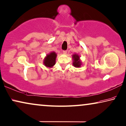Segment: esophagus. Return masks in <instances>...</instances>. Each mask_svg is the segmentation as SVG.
Segmentation results:
<instances>
[{
  "instance_id": "1",
  "label": "esophagus",
  "mask_w": 126,
  "mask_h": 126,
  "mask_svg": "<svg viewBox=\"0 0 126 126\" xmlns=\"http://www.w3.org/2000/svg\"><path fill=\"white\" fill-rule=\"evenodd\" d=\"M67 53V50H63V54H66Z\"/></svg>"
}]
</instances>
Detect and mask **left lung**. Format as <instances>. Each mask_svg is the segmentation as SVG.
I'll return each mask as SVG.
<instances>
[{"label":"left lung","mask_w":126,"mask_h":126,"mask_svg":"<svg viewBox=\"0 0 126 126\" xmlns=\"http://www.w3.org/2000/svg\"><path fill=\"white\" fill-rule=\"evenodd\" d=\"M73 65L76 67H80L82 65V62L80 60V56L78 54H74L72 55Z\"/></svg>","instance_id":"8db88e82"}]
</instances>
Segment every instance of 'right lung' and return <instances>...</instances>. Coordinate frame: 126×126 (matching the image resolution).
Here are the masks:
<instances>
[{
  "instance_id": "1",
  "label": "right lung",
  "mask_w": 126,
  "mask_h": 126,
  "mask_svg": "<svg viewBox=\"0 0 126 126\" xmlns=\"http://www.w3.org/2000/svg\"><path fill=\"white\" fill-rule=\"evenodd\" d=\"M57 57V53L54 52H51L47 54L43 61V63L45 66L51 68L56 64V59Z\"/></svg>"
}]
</instances>
